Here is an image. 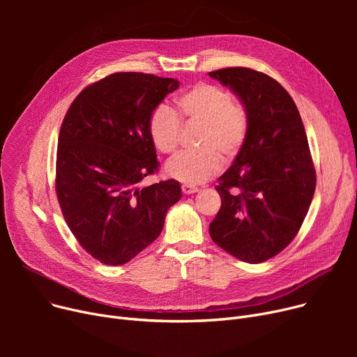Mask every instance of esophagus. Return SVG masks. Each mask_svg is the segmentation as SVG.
<instances>
[{
  "mask_svg": "<svg viewBox=\"0 0 357 357\" xmlns=\"http://www.w3.org/2000/svg\"><path fill=\"white\" fill-rule=\"evenodd\" d=\"M198 191L197 186H192V185H182V192L190 195V194H195Z\"/></svg>",
  "mask_w": 357,
  "mask_h": 357,
  "instance_id": "obj_1",
  "label": "esophagus"
}]
</instances>
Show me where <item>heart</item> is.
<instances>
[{
  "instance_id": "heart-1",
  "label": "heart",
  "mask_w": 357,
  "mask_h": 357,
  "mask_svg": "<svg viewBox=\"0 0 357 357\" xmlns=\"http://www.w3.org/2000/svg\"><path fill=\"white\" fill-rule=\"evenodd\" d=\"M175 112L158 107L149 119V136L159 152L174 153L181 123L201 126L195 137L198 149L181 152L166 163L165 171L185 185H199L214 176L224 163H231L249 136V111L234 101L231 92L218 85L198 82L175 98Z\"/></svg>"
}]
</instances>
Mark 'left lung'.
<instances>
[{
    "mask_svg": "<svg viewBox=\"0 0 357 357\" xmlns=\"http://www.w3.org/2000/svg\"><path fill=\"white\" fill-rule=\"evenodd\" d=\"M249 111L245 147L218 178L221 208L210 224L215 245L261 264L282 252L301 229L315 191L305 128L287 89L250 68L208 73Z\"/></svg>",
    "mask_w": 357,
    "mask_h": 357,
    "instance_id": "obj_1",
    "label": "left lung"
}]
</instances>
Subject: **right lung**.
<instances>
[{"label": "right lung", "mask_w": 357, "mask_h": 357, "mask_svg": "<svg viewBox=\"0 0 357 357\" xmlns=\"http://www.w3.org/2000/svg\"><path fill=\"white\" fill-rule=\"evenodd\" d=\"M178 86L174 78L117 72L82 89L63 119L56 195L75 238L104 265H124L153 243L182 197L175 179L137 186L159 167L149 119Z\"/></svg>", "instance_id": "obj_1"}]
</instances>
